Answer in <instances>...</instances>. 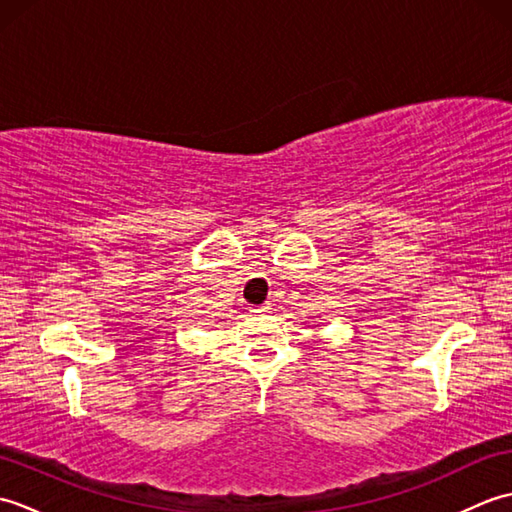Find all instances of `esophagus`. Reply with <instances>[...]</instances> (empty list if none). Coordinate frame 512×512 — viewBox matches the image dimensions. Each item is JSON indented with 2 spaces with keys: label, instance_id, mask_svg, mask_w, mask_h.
Wrapping results in <instances>:
<instances>
[{
  "label": "esophagus",
  "instance_id": "obj_1",
  "mask_svg": "<svg viewBox=\"0 0 512 512\" xmlns=\"http://www.w3.org/2000/svg\"><path fill=\"white\" fill-rule=\"evenodd\" d=\"M270 308H273V306H270V303H264V306L250 308V312H253V314H266V312H270Z\"/></svg>",
  "mask_w": 512,
  "mask_h": 512
}]
</instances>
